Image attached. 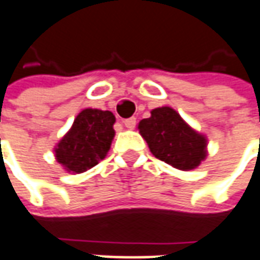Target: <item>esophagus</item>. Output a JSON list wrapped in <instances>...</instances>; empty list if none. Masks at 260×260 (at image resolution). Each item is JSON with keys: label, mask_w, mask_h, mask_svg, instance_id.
<instances>
[{"label": "esophagus", "mask_w": 260, "mask_h": 260, "mask_svg": "<svg viewBox=\"0 0 260 260\" xmlns=\"http://www.w3.org/2000/svg\"><path fill=\"white\" fill-rule=\"evenodd\" d=\"M123 125H125L128 129H134L135 125H137V119H135V118H128V119L123 121Z\"/></svg>", "instance_id": "obj_1"}]
</instances>
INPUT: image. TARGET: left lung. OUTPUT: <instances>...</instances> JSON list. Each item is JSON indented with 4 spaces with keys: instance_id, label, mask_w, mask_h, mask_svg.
Segmentation results:
<instances>
[{
    "instance_id": "1",
    "label": "left lung",
    "mask_w": 260,
    "mask_h": 260,
    "mask_svg": "<svg viewBox=\"0 0 260 260\" xmlns=\"http://www.w3.org/2000/svg\"><path fill=\"white\" fill-rule=\"evenodd\" d=\"M139 132L155 158L174 168L189 171L206 156V139L189 128L172 108H156L151 118L142 119Z\"/></svg>"
}]
</instances>
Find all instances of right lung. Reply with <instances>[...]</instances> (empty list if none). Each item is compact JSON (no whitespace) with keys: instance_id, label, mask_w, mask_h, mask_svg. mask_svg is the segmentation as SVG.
I'll list each match as a JSON object with an SVG mask.
<instances>
[{"instance_id":"right-lung-1","label":"right lung","mask_w":260,"mask_h":260,"mask_svg":"<svg viewBox=\"0 0 260 260\" xmlns=\"http://www.w3.org/2000/svg\"><path fill=\"white\" fill-rule=\"evenodd\" d=\"M115 116L109 111L84 109L55 148L56 160L70 172L81 174L107 156L114 139Z\"/></svg>"}]
</instances>
